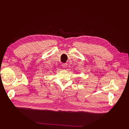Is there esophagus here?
I'll list each match as a JSON object with an SVG mask.
<instances>
[{
  "label": "esophagus",
  "instance_id": "34e87169",
  "mask_svg": "<svg viewBox=\"0 0 129 129\" xmlns=\"http://www.w3.org/2000/svg\"><path fill=\"white\" fill-rule=\"evenodd\" d=\"M62 66L63 68H66L68 67V64H67V63H64V64H62Z\"/></svg>",
  "mask_w": 129,
  "mask_h": 129
}]
</instances>
